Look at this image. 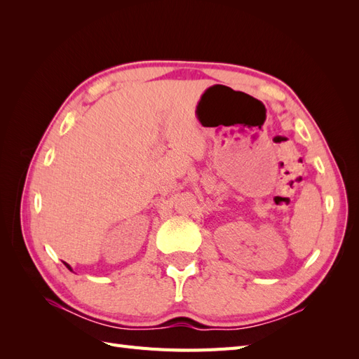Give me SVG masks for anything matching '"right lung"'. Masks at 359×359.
Returning <instances> with one entry per match:
<instances>
[{"mask_svg":"<svg viewBox=\"0 0 359 359\" xmlns=\"http://www.w3.org/2000/svg\"><path fill=\"white\" fill-rule=\"evenodd\" d=\"M64 265H66V266H67V268H69V269H70V271H73V269H72V266H70V265H69V264H66V262H64Z\"/></svg>","mask_w":359,"mask_h":359,"instance_id":"obj_1","label":"right lung"}]
</instances>
